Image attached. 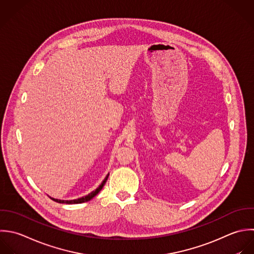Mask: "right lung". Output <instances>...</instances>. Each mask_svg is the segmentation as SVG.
I'll use <instances>...</instances> for the list:
<instances>
[{"instance_id":"right-lung-1","label":"right lung","mask_w":254,"mask_h":254,"mask_svg":"<svg viewBox=\"0 0 254 254\" xmlns=\"http://www.w3.org/2000/svg\"><path fill=\"white\" fill-rule=\"evenodd\" d=\"M108 177H109V174L107 175V177L104 179V181L101 183V185H100L95 191L91 192L90 194H88V195L85 196V197H82V198H79V199H75V200H70V201H68V200H58V199H54V198H51V197H49V198H50L51 200H53L54 202H57V203H60V204H81V203H84V202H88V201H90L91 199H93V198L102 190V188L104 187L105 183H106L107 180H108Z\"/></svg>"}]
</instances>
